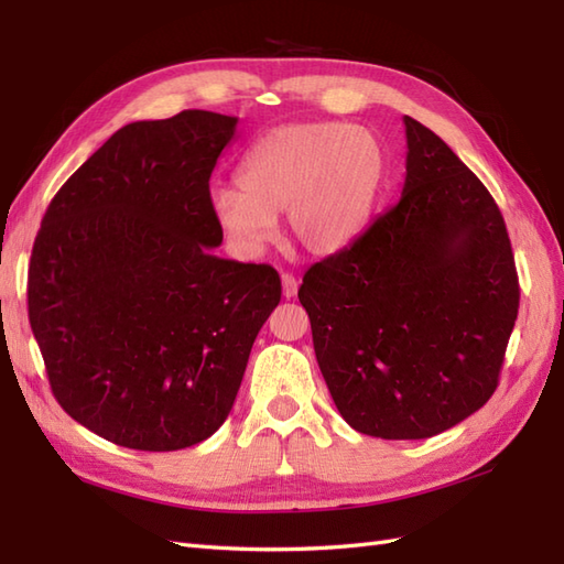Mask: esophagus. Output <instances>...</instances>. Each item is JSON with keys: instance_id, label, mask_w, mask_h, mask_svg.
I'll return each instance as SVG.
<instances>
[{"instance_id": "1", "label": "esophagus", "mask_w": 564, "mask_h": 564, "mask_svg": "<svg viewBox=\"0 0 564 564\" xmlns=\"http://www.w3.org/2000/svg\"><path fill=\"white\" fill-rule=\"evenodd\" d=\"M281 291H283V297H295L297 293V279L293 273H281Z\"/></svg>"}]
</instances>
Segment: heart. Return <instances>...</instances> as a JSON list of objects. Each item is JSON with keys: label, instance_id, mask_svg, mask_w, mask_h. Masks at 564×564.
I'll use <instances>...</instances> for the list:
<instances>
[{"label": "heart", "instance_id": "1", "mask_svg": "<svg viewBox=\"0 0 564 564\" xmlns=\"http://www.w3.org/2000/svg\"><path fill=\"white\" fill-rule=\"evenodd\" d=\"M382 174L376 135L337 121L275 126L251 142L237 186L210 191V213L242 251H259L283 210L285 235L307 254L351 245L373 206Z\"/></svg>", "mask_w": 564, "mask_h": 564}]
</instances>
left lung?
I'll return each mask as SVG.
<instances>
[{
  "instance_id": "1",
  "label": "left lung",
  "mask_w": 564,
  "mask_h": 564,
  "mask_svg": "<svg viewBox=\"0 0 564 564\" xmlns=\"http://www.w3.org/2000/svg\"><path fill=\"white\" fill-rule=\"evenodd\" d=\"M402 196L297 291L332 400L378 438L436 436L492 398L519 315L505 218L446 142L404 116Z\"/></svg>"
}]
</instances>
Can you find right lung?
Wrapping results in <instances>:
<instances>
[{"instance_id":"add662e5","label":"right lung","mask_w":564,"mask_h":564,"mask_svg":"<svg viewBox=\"0 0 564 564\" xmlns=\"http://www.w3.org/2000/svg\"><path fill=\"white\" fill-rule=\"evenodd\" d=\"M237 118L135 121L47 206L29 322L59 406L135 451L206 441L230 414L251 344L281 301L269 263L213 254L210 174Z\"/></svg>"}]
</instances>
